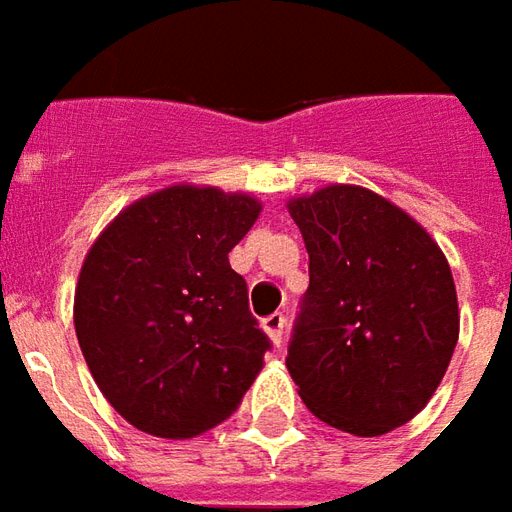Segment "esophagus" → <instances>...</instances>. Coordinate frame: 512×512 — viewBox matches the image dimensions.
Instances as JSON below:
<instances>
[{"mask_svg":"<svg viewBox=\"0 0 512 512\" xmlns=\"http://www.w3.org/2000/svg\"><path fill=\"white\" fill-rule=\"evenodd\" d=\"M285 324H288V321H285L282 313H274V316L263 318V330H266V335L271 338V343H274L277 349H280L282 341H285Z\"/></svg>","mask_w":512,"mask_h":512,"instance_id":"1","label":"esophagus"}]
</instances>
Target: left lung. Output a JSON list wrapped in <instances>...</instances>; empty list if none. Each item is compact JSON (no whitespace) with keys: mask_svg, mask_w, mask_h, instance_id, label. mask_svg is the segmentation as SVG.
I'll return each mask as SVG.
<instances>
[{"mask_svg":"<svg viewBox=\"0 0 512 512\" xmlns=\"http://www.w3.org/2000/svg\"><path fill=\"white\" fill-rule=\"evenodd\" d=\"M310 285L285 366L307 410L374 438L407 424L441 385L460 335L452 268L413 216L360 185L288 202Z\"/></svg>","mask_w":512,"mask_h":512,"instance_id":"8db88e82","label":"left lung"}]
</instances>
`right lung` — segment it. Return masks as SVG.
<instances>
[{
    "instance_id": "right-lung-1",
    "label": "right lung",
    "mask_w": 512,
    "mask_h": 512,
    "mask_svg": "<svg viewBox=\"0 0 512 512\" xmlns=\"http://www.w3.org/2000/svg\"><path fill=\"white\" fill-rule=\"evenodd\" d=\"M263 205L213 185H171L124 207L88 249L74 330L99 391L135 430L194 438L230 418L268 338L249 313L232 246Z\"/></svg>"
}]
</instances>
